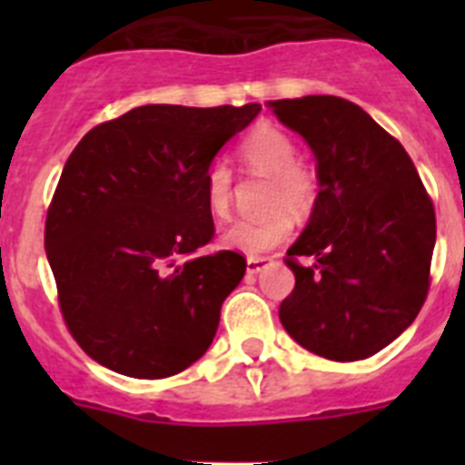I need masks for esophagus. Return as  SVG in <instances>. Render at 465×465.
<instances>
[{
  "label": "esophagus",
  "instance_id": "1",
  "mask_svg": "<svg viewBox=\"0 0 465 465\" xmlns=\"http://www.w3.org/2000/svg\"><path fill=\"white\" fill-rule=\"evenodd\" d=\"M270 262H272V258H265V255H251L246 261V272L248 275H258V272H262V270L268 268Z\"/></svg>",
  "mask_w": 465,
  "mask_h": 465
}]
</instances>
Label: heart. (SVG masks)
<instances>
[{"label":"heart","mask_w":465,"mask_h":465,"mask_svg":"<svg viewBox=\"0 0 465 465\" xmlns=\"http://www.w3.org/2000/svg\"><path fill=\"white\" fill-rule=\"evenodd\" d=\"M241 156L248 166L272 175L270 204H284L290 210H304L313 195V181L304 168L294 163L297 149L294 142L277 127H261L248 134L241 144ZM204 203L212 214L224 217L232 203V171L224 161H212L204 171ZM290 212L275 210L262 217H241L226 226L222 233V246L236 253L258 255L280 246L290 239Z\"/></svg>","instance_id":"obj_1"}]
</instances>
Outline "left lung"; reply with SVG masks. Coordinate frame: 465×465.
Returning <instances> with one entry per match:
<instances>
[{
  "mask_svg": "<svg viewBox=\"0 0 465 465\" xmlns=\"http://www.w3.org/2000/svg\"><path fill=\"white\" fill-rule=\"evenodd\" d=\"M268 108L304 137L318 178L309 224L287 251L297 284L280 321L318 357L367 360L425 304L437 241L432 200L401 142L360 105L304 96Z\"/></svg>",
  "mask_w": 465,
  "mask_h": 465,
  "instance_id": "obj_1",
  "label": "left lung"
}]
</instances>
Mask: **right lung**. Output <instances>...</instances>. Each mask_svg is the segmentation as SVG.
<instances>
[{"label":"right lung","mask_w":465,"mask_h":465,"mask_svg":"<svg viewBox=\"0 0 465 465\" xmlns=\"http://www.w3.org/2000/svg\"><path fill=\"white\" fill-rule=\"evenodd\" d=\"M258 113L140 105L76 144L47 210L45 253L62 316L91 360L163 379L207 352L246 258L193 255L214 236L204 171Z\"/></svg>","instance_id":"add662e5"}]
</instances>
